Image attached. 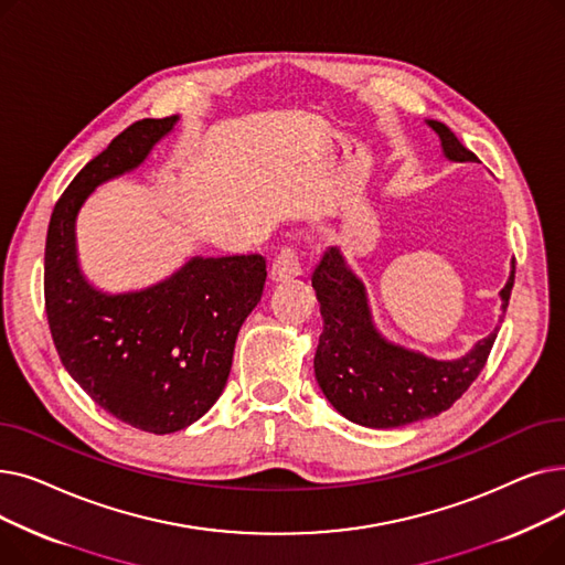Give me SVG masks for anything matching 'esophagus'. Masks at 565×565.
Listing matches in <instances>:
<instances>
[{"label": "esophagus", "instance_id": "obj_1", "mask_svg": "<svg viewBox=\"0 0 565 565\" xmlns=\"http://www.w3.org/2000/svg\"><path fill=\"white\" fill-rule=\"evenodd\" d=\"M302 275V256L295 247H284L273 260L270 277L273 281H288Z\"/></svg>", "mask_w": 565, "mask_h": 565}]
</instances>
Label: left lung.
<instances>
[{
	"mask_svg": "<svg viewBox=\"0 0 565 565\" xmlns=\"http://www.w3.org/2000/svg\"><path fill=\"white\" fill-rule=\"evenodd\" d=\"M439 135L441 151L454 162H473L469 148L439 121H428ZM515 263L501 288V316L509 309ZM320 302L322 334L313 358L322 394L352 424L398 428L449 409L483 371L497 330L454 362L430 360L422 352L384 339L373 324L364 284L330 247L311 275Z\"/></svg>",
	"mask_w": 565,
	"mask_h": 565,
	"instance_id": "1",
	"label": "left lung"
}]
</instances>
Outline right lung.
Listing matches in <instances>:
<instances>
[{"mask_svg": "<svg viewBox=\"0 0 565 565\" xmlns=\"http://www.w3.org/2000/svg\"><path fill=\"white\" fill-rule=\"evenodd\" d=\"M178 116L141 118L114 137L56 201L45 241V313L79 387L132 428L183 430L215 405L245 318L260 302L265 258H190L169 279L109 295L77 265L75 220L100 183L137 169Z\"/></svg>", "mask_w": 565, "mask_h": 565, "instance_id": "add662e5", "label": "right lung"}]
</instances>
